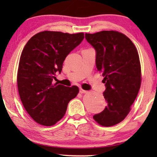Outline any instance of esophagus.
I'll list each match as a JSON object with an SVG mask.
<instances>
[{"label":"esophagus","mask_w":157,"mask_h":157,"mask_svg":"<svg viewBox=\"0 0 157 157\" xmlns=\"http://www.w3.org/2000/svg\"><path fill=\"white\" fill-rule=\"evenodd\" d=\"M80 93L81 94H86V93H88V91L83 89H80Z\"/></svg>","instance_id":"34e87169"}]
</instances>
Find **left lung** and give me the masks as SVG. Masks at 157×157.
<instances>
[{
	"mask_svg": "<svg viewBox=\"0 0 157 157\" xmlns=\"http://www.w3.org/2000/svg\"><path fill=\"white\" fill-rule=\"evenodd\" d=\"M86 39L96 51V65L104 76L107 106L94 119L102 126L120 123L130 112L141 82L138 51L126 35L116 31L86 33Z\"/></svg>",
	"mask_w": 157,
	"mask_h": 157,
	"instance_id": "obj_1",
	"label": "left lung"
}]
</instances>
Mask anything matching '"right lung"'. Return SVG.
<instances>
[{"instance_id":"add662e5","label":"right lung","mask_w":157,"mask_h":157,"mask_svg":"<svg viewBox=\"0 0 157 157\" xmlns=\"http://www.w3.org/2000/svg\"><path fill=\"white\" fill-rule=\"evenodd\" d=\"M83 38V33L44 31L30 38L23 48L17 74L18 94L25 111L40 125L51 126L60 121L78 94L76 86L53 83V79Z\"/></svg>"}]
</instances>
